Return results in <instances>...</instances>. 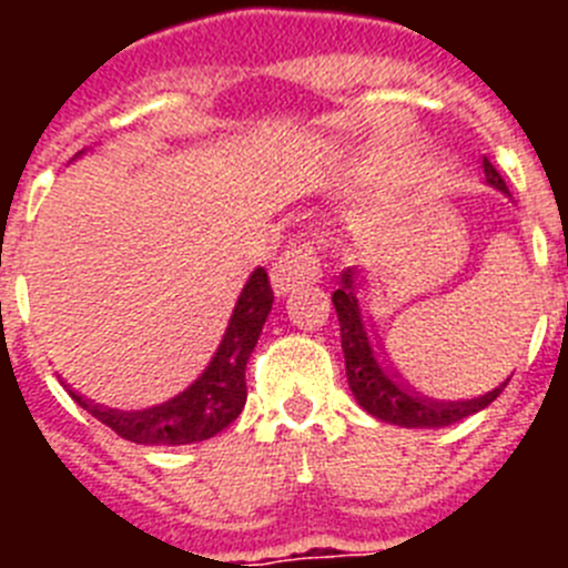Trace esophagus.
<instances>
[{"label":"esophagus","instance_id":"obj_1","mask_svg":"<svg viewBox=\"0 0 568 568\" xmlns=\"http://www.w3.org/2000/svg\"><path fill=\"white\" fill-rule=\"evenodd\" d=\"M318 275V250L313 247V241L310 239L293 241V244L278 255L273 270H270V281H273V290L278 295L290 293V290L301 287V284H307V281H315Z\"/></svg>","mask_w":568,"mask_h":568}]
</instances>
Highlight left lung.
I'll list each match as a JSON object with an SVG mask.
<instances>
[{"instance_id": "8db88e82", "label": "left lung", "mask_w": 568, "mask_h": 568, "mask_svg": "<svg viewBox=\"0 0 568 568\" xmlns=\"http://www.w3.org/2000/svg\"><path fill=\"white\" fill-rule=\"evenodd\" d=\"M484 173L486 182H489L491 187L509 193V190H506V182L500 179V173L495 170V164H491L489 159H484ZM333 304L341 324V346H344L349 389H353L355 400L364 406L366 413L375 415L378 420L409 426V429H435V426L458 424V420L480 413V409H486L491 400L504 393L506 384H500L498 389H491V393L480 395V398L449 400V404L415 395L409 386L400 384L398 375L384 369V366L378 364V358H375L369 335H366L364 321H361L353 270H346V273L341 275V287L333 293Z\"/></svg>"}]
</instances>
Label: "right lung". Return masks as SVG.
<instances>
[{"label":"right lung","instance_id":"add662e5","mask_svg":"<svg viewBox=\"0 0 568 568\" xmlns=\"http://www.w3.org/2000/svg\"><path fill=\"white\" fill-rule=\"evenodd\" d=\"M270 307H273V287H270L267 273L258 267L241 290L222 346L202 378L168 404L144 409V413H119V409H102L90 404L73 389H68L70 398L130 444L182 446L213 438L227 429L244 409V400H247L244 369H247L250 353L267 321Z\"/></svg>","mask_w":568,"mask_h":568}]
</instances>
